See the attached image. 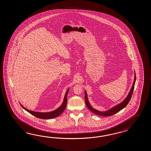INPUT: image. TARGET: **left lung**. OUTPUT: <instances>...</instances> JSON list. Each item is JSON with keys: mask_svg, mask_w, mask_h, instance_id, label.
I'll return each instance as SVG.
<instances>
[{"mask_svg": "<svg viewBox=\"0 0 151 151\" xmlns=\"http://www.w3.org/2000/svg\"><path fill=\"white\" fill-rule=\"evenodd\" d=\"M135 81H136V74H135V78H134L133 84V86H132V88H131V90L130 91L128 95L127 96L126 98L121 103H120L119 104H118V105H116L115 106L113 107L112 108L110 109V110H108V111H106L101 112V111H99L97 110H95V109H93L91 106V105L89 103V102L88 101V96H87V94H86V92H85V104H86V105L87 106L88 109H89L91 112L94 113V114L97 115L102 116H108L114 115L117 112L119 111L120 110H121L122 109H123L124 108H125L127 105V104H128V103L129 102L130 100L131 97H132V95H133Z\"/></svg>", "mask_w": 151, "mask_h": 151, "instance_id": "obj_1", "label": "left lung"}]
</instances>
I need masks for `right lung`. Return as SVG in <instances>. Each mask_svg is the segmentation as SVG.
I'll use <instances>...</instances> for the list:
<instances>
[{
    "mask_svg": "<svg viewBox=\"0 0 151 151\" xmlns=\"http://www.w3.org/2000/svg\"><path fill=\"white\" fill-rule=\"evenodd\" d=\"M69 89L67 90L64 99H63V104L60 106V107L58 109H56L55 110L52 111V112H35V111H32L30 110H29L28 109L25 108L21 104L22 107L23 109L25 110L26 111H27L28 112H29L30 114H32V115L39 118V119H53L55 118L56 117H58L61 115L63 111L65 110V109L66 108V106L67 105V93L68 92Z\"/></svg>",
    "mask_w": 151,
    "mask_h": 151,
    "instance_id": "obj_1",
    "label": "right lung"
}]
</instances>
